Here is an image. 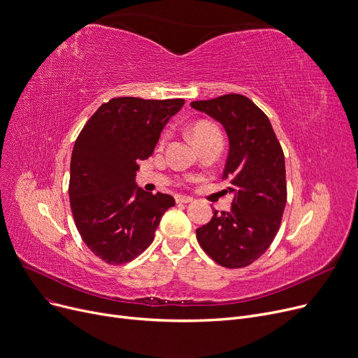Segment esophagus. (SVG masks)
I'll list each match as a JSON object with an SVG mask.
<instances>
[{
  "label": "esophagus",
  "instance_id": "1",
  "mask_svg": "<svg viewBox=\"0 0 358 358\" xmlns=\"http://www.w3.org/2000/svg\"><path fill=\"white\" fill-rule=\"evenodd\" d=\"M176 201H177V203H192V201H193V197L177 194V196H176Z\"/></svg>",
  "mask_w": 358,
  "mask_h": 358
}]
</instances>
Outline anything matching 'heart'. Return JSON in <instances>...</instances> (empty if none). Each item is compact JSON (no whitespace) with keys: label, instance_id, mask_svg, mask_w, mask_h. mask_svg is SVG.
Masks as SVG:
<instances>
[{"label":"heart","instance_id":"obj_1","mask_svg":"<svg viewBox=\"0 0 358 358\" xmlns=\"http://www.w3.org/2000/svg\"><path fill=\"white\" fill-rule=\"evenodd\" d=\"M165 138H166V135L162 136V141ZM192 138H193V141L197 145L201 141L210 139V138H222V136H220L219 129L213 123L201 120V122H197L196 124H193V127H192Z\"/></svg>","mask_w":358,"mask_h":358}]
</instances>
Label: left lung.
I'll return each instance as SVG.
<instances>
[{"label": "left lung", "mask_w": 358, "mask_h": 358, "mask_svg": "<svg viewBox=\"0 0 358 358\" xmlns=\"http://www.w3.org/2000/svg\"><path fill=\"white\" fill-rule=\"evenodd\" d=\"M192 107L217 120L229 138L222 180L234 194L229 212L213 210L196 231L200 247L227 268L252 264L274 241L286 208L285 154L266 113L248 97L227 94L193 101Z\"/></svg>", "instance_id": "8db88e82"}]
</instances>
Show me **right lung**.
<instances>
[{
	"label": "right lung",
	"instance_id": "right-lung-1",
	"mask_svg": "<svg viewBox=\"0 0 358 358\" xmlns=\"http://www.w3.org/2000/svg\"><path fill=\"white\" fill-rule=\"evenodd\" d=\"M182 99L117 97L94 113L71 157V210L85 245L107 264H126L154 241L173 196L136 185L138 162L152 155Z\"/></svg>",
	"mask_w": 358,
	"mask_h": 358
}]
</instances>
